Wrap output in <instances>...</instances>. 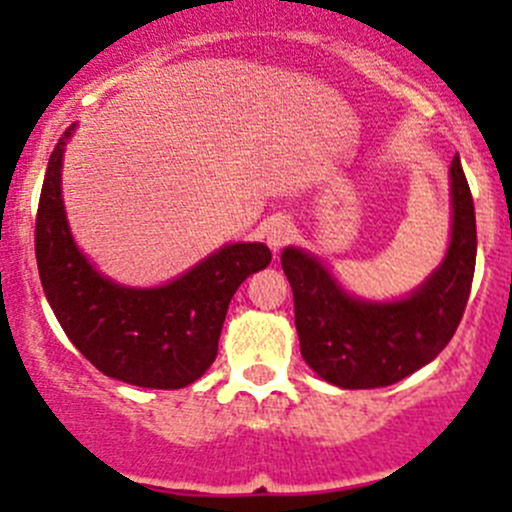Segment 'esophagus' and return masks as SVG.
I'll use <instances>...</instances> for the list:
<instances>
[{"mask_svg": "<svg viewBox=\"0 0 512 512\" xmlns=\"http://www.w3.org/2000/svg\"><path fill=\"white\" fill-rule=\"evenodd\" d=\"M292 237H294L292 220L275 218L270 225H267V245H270L275 252H280Z\"/></svg>", "mask_w": 512, "mask_h": 512, "instance_id": "34e87169", "label": "esophagus"}]
</instances>
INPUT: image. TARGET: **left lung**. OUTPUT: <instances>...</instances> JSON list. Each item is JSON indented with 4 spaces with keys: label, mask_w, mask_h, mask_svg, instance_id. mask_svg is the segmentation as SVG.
Wrapping results in <instances>:
<instances>
[{
    "label": "left lung",
    "mask_w": 512,
    "mask_h": 512,
    "mask_svg": "<svg viewBox=\"0 0 512 512\" xmlns=\"http://www.w3.org/2000/svg\"><path fill=\"white\" fill-rule=\"evenodd\" d=\"M453 232L443 265L401 302L349 297L302 250L282 252L294 294V324L304 361L342 389L391 386L446 349L461 324L476 272V210L461 158L451 163Z\"/></svg>",
    "instance_id": "8db88e82"
}]
</instances>
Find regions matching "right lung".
<instances>
[{"label":"right lung","instance_id":"add662e5","mask_svg":"<svg viewBox=\"0 0 512 512\" xmlns=\"http://www.w3.org/2000/svg\"><path fill=\"white\" fill-rule=\"evenodd\" d=\"M71 131L51 151L36 210V265L46 299L66 337L101 374L143 389H183L215 361L227 304L252 272L270 265V247L227 245L165 287L113 285L81 255L66 223L61 158Z\"/></svg>","mask_w":512,"mask_h":512}]
</instances>
